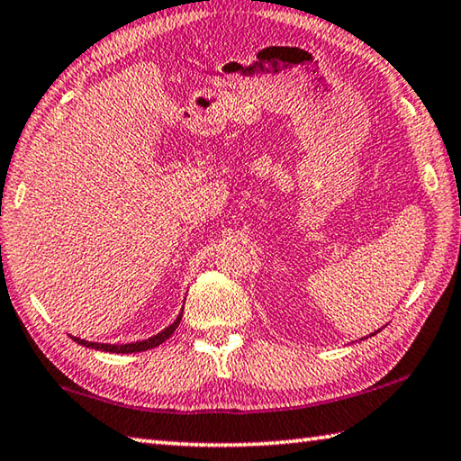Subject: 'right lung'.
Wrapping results in <instances>:
<instances>
[{"label": "right lung", "mask_w": 461, "mask_h": 461, "mask_svg": "<svg viewBox=\"0 0 461 461\" xmlns=\"http://www.w3.org/2000/svg\"><path fill=\"white\" fill-rule=\"evenodd\" d=\"M181 316H183V311L181 314L177 316V321H175L171 326H167V329L163 332L155 334V337H150L147 340H137V342H129V345H103V342H88V340H82L78 337H72L74 342H78V345L86 347V348H96V350H106V353H140V350H149V348H155L161 345V342H165L167 339L171 337V334L175 332V329H177L179 322H181Z\"/></svg>", "instance_id": "obj_1"}]
</instances>
